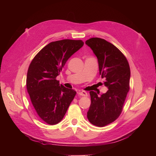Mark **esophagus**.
Segmentation results:
<instances>
[{
  "label": "esophagus",
  "mask_w": 156,
  "mask_h": 156,
  "mask_svg": "<svg viewBox=\"0 0 156 156\" xmlns=\"http://www.w3.org/2000/svg\"><path fill=\"white\" fill-rule=\"evenodd\" d=\"M78 94L81 96H87V93L86 91H79Z\"/></svg>",
  "instance_id": "esophagus-1"
}]
</instances>
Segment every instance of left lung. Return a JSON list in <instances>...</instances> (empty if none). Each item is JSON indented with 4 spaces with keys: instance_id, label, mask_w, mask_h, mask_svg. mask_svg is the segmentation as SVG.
<instances>
[{
    "instance_id": "1",
    "label": "left lung",
    "mask_w": 156,
    "mask_h": 156,
    "mask_svg": "<svg viewBox=\"0 0 156 156\" xmlns=\"http://www.w3.org/2000/svg\"><path fill=\"white\" fill-rule=\"evenodd\" d=\"M85 43L97 56L100 76L105 79L104 84L109 89L100 96L89 92L91 102L87 118L92 125L102 127L114 122L122 113L130 89V67L125 55L105 39L91 38Z\"/></svg>"
}]
</instances>
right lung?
<instances>
[{
	"instance_id": "right-lung-1",
	"label": "right lung",
	"mask_w": 156,
	"mask_h": 156,
	"mask_svg": "<svg viewBox=\"0 0 156 156\" xmlns=\"http://www.w3.org/2000/svg\"><path fill=\"white\" fill-rule=\"evenodd\" d=\"M82 40L57 41L43 47L29 66L26 85L37 115L50 125L62 120L76 91L59 84L56 77L67 60L83 46Z\"/></svg>"
}]
</instances>
